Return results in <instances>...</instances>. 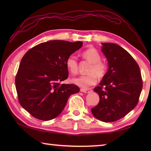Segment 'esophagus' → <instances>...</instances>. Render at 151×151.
<instances>
[{"label":"esophagus","mask_w":151,"mask_h":151,"mask_svg":"<svg viewBox=\"0 0 151 151\" xmlns=\"http://www.w3.org/2000/svg\"><path fill=\"white\" fill-rule=\"evenodd\" d=\"M81 91L83 92V93H90V91H89L88 89L81 88Z\"/></svg>","instance_id":"obj_1"}]
</instances>
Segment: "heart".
<instances>
[{"label":"heart","instance_id":"b5f03b06","mask_svg":"<svg viewBox=\"0 0 151 151\" xmlns=\"http://www.w3.org/2000/svg\"><path fill=\"white\" fill-rule=\"evenodd\" d=\"M83 55L85 59L91 63L88 68L87 75H82L72 78V82L82 88H88L95 85L97 76L103 78L106 75L108 66L106 63L101 60V56L96 48L91 47L85 50ZM66 66L71 74L75 75L78 72V62L75 55H71L66 58Z\"/></svg>","mask_w":151,"mask_h":151}]
</instances>
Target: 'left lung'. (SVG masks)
Returning a JSON list of instances; mask_svg holds the SVG:
<instances>
[{"instance_id":"left-lung-1","label":"left lung","mask_w":151,"mask_h":151,"mask_svg":"<svg viewBox=\"0 0 151 151\" xmlns=\"http://www.w3.org/2000/svg\"><path fill=\"white\" fill-rule=\"evenodd\" d=\"M102 45L109 70L94 88L100 101L91 112L99 121L111 122L123 118L137 106L142 80L139 65L126 50L114 43Z\"/></svg>"}]
</instances>
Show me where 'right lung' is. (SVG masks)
<instances>
[{"instance_id":"add662e5","label":"right lung","mask_w":151,"mask_h":151,"mask_svg":"<svg viewBox=\"0 0 151 151\" xmlns=\"http://www.w3.org/2000/svg\"><path fill=\"white\" fill-rule=\"evenodd\" d=\"M83 42L50 40L30 48L22 57L15 85L19 103L35 118L49 121L65 108L69 96L80 91L73 84H60L68 76L66 60Z\"/></svg>"}]
</instances>
